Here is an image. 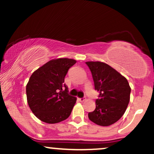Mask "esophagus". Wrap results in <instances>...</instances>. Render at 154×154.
Masks as SVG:
<instances>
[{
  "label": "esophagus",
  "mask_w": 154,
  "mask_h": 154,
  "mask_svg": "<svg viewBox=\"0 0 154 154\" xmlns=\"http://www.w3.org/2000/svg\"><path fill=\"white\" fill-rule=\"evenodd\" d=\"M77 99H78L79 101H81V102H83L84 100H85V98H78Z\"/></svg>",
  "instance_id": "obj_1"
}]
</instances>
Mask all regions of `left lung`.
<instances>
[{
    "instance_id": "1",
    "label": "left lung",
    "mask_w": 154,
    "mask_h": 154,
    "mask_svg": "<svg viewBox=\"0 0 154 154\" xmlns=\"http://www.w3.org/2000/svg\"><path fill=\"white\" fill-rule=\"evenodd\" d=\"M95 91L99 92L95 109L88 113L91 121L100 126L117 122L126 111L131 92L127 79L106 63L88 61Z\"/></svg>"
}]
</instances>
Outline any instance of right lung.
Returning <instances> with one entry per match:
<instances>
[{"label":"right lung","mask_w":154,"mask_h":154,"mask_svg":"<svg viewBox=\"0 0 154 154\" xmlns=\"http://www.w3.org/2000/svg\"><path fill=\"white\" fill-rule=\"evenodd\" d=\"M75 63V60L66 58L51 60L31 75L26 87L27 103L33 114L44 122H60L71 114L77 98L68 93L64 78Z\"/></svg>","instance_id":"right-lung-1"}]
</instances>
